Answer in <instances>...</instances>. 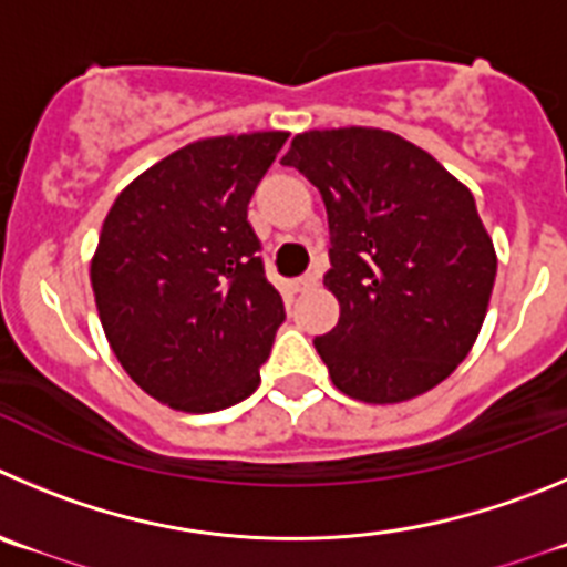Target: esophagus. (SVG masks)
I'll list each match as a JSON object with an SVG mask.
<instances>
[{
	"label": "esophagus",
	"instance_id": "34e87169",
	"mask_svg": "<svg viewBox=\"0 0 567 567\" xmlns=\"http://www.w3.org/2000/svg\"><path fill=\"white\" fill-rule=\"evenodd\" d=\"M316 285H319V271H308L305 277L296 279L293 290H296V293H305V290H313Z\"/></svg>",
	"mask_w": 567,
	"mask_h": 567
}]
</instances>
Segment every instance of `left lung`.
Segmentation results:
<instances>
[{
	"mask_svg": "<svg viewBox=\"0 0 567 567\" xmlns=\"http://www.w3.org/2000/svg\"><path fill=\"white\" fill-rule=\"evenodd\" d=\"M330 224L324 285L341 305L316 349L343 394L403 403L442 383L484 324L498 259L475 198L442 164L378 128L290 142Z\"/></svg>",
	"mask_w": 567,
	"mask_h": 567,
	"instance_id": "1",
	"label": "left lung"
}]
</instances>
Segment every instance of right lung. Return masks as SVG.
<instances>
[{
	"label": "right lung",
	"mask_w": 567,
	"mask_h": 567,
	"mask_svg": "<svg viewBox=\"0 0 567 567\" xmlns=\"http://www.w3.org/2000/svg\"><path fill=\"white\" fill-rule=\"evenodd\" d=\"M285 140L262 131L193 142L105 215L92 259L105 338L131 380L171 409L209 414L259 385L285 305L246 209Z\"/></svg>",
	"instance_id": "1"
}]
</instances>
